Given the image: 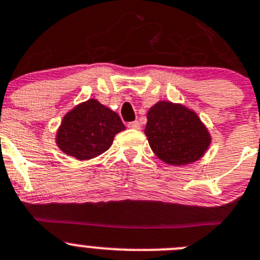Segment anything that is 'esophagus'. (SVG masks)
<instances>
[{
  "label": "esophagus",
  "mask_w": 260,
  "mask_h": 260,
  "mask_svg": "<svg viewBox=\"0 0 260 260\" xmlns=\"http://www.w3.org/2000/svg\"><path fill=\"white\" fill-rule=\"evenodd\" d=\"M127 127L134 128V130H139V128H140V123L138 122V121H134V122H130V123H128Z\"/></svg>",
  "instance_id": "esophagus-1"
}]
</instances>
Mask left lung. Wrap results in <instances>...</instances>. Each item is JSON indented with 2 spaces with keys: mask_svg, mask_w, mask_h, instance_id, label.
I'll list each match as a JSON object with an SVG mask.
<instances>
[{
  "mask_svg": "<svg viewBox=\"0 0 260 260\" xmlns=\"http://www.w3.org/2000/svg\"><path fill=\"white\" fill-rule=\"evenodd\" d=\"M145 137L153 153L170 166L199 160L212 143V135L198 113L182 103L158 101L148 110Z\"/></svg>",
  "mask_w": 260,
  "mask_h": 260,
  "instance_id": "1",
  "label": "left lung"
}]
</instances>
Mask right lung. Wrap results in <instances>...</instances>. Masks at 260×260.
I'll return each mask as SVG.
<instances>
[{
  "mask_svg": "<svg viewBox=\"0 0 260 260\" xmlns=\"http://www.w3.org/2000/svg\"><path fill=\"white\" fill-rule=\"evenodd\" d=\"M125 128L115 111L90 98L66 112L54 140L66 155L89 160L105 153L112 145L116 134Z\"/></svg>",
  "mask_w": 260,
  "mask_h": 260,
  "instance_id": "add662e5",
  "label": "right lung"
}]
</instances>
